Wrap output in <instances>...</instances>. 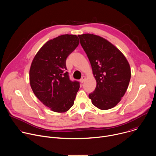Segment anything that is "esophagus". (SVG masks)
<instances>
[{"instance_id":"1","label":"esophagus","mask_w":156,"mask_h":156,"mask_svg":"<svg viewBox=\"0 0 156 156\" xmlns=\"http://www.w3.org/2000/svg\"><path fill=\"white\" fill-rule=\"evenodd\" d=\"M86 80V76H82V78H81V80H80V82L81 83H83V82H84V81Z\"/></svg>"}]
</instances>
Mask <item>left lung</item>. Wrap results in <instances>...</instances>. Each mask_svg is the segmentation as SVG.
Returning a JSON list of instances; mask_svg holds the SVG:
<instances>
[{
  "label": "left lung",
  "instance_id": "8db88e82",
  "mask_svg": "<svg viewBox=\"0 0 156 156\" xmlns=\"http://www.w3.org/2000/svg\"><path fill=\"white\" fill-rule=\"evenodd\" d=\"M78 37L97 82L89 97L98 109H111L121 100L128 88L131 77L129 63L122 52L105 38L90 34Z\"/></svg>",
  "mask_w": 156,
  "mask_h": 156
}]
</instances>
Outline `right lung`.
I'll return each instance as SVG.
<instances>
[{
    "instance_id": "right-lung-1",
    "label": "right lung",
    "mask_w": 156,
    "mask_h": 156,
    "mask_svg": "<svg viewBox=\"0 0 156 156\" xmlns=\"http://www.w3.org/2000/svg\"><path fill=\"white\" fill-rule=\"evenodd\" d=\"M76 35L65 34L46 41L35 55L29 70V82L35 96L56 113L73 105L80 83L71 81L66 59L79 44Z\"/></svg>"
}]
</instances>
